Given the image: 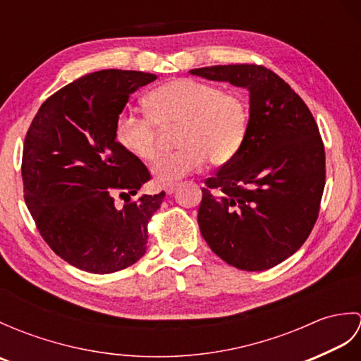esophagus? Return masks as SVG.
Segmentation results:
<instances>
[{
  "label": "esophagus",
  "mask_w": 361,
  "mask_h": 361,
  "mask_svg": "<svg viewBox=\"0 0 361 361\" xmlns=\"http://www.w3.org/2000/svg\"><path fill=\"white\" fill-rule=\"evenodd\" d=\"M178 188V183H167V185H164V190H166V194H173L175 192V189Z\"/></svg>",
  "instance_id": "obj_1"
}]
</instances>
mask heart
Masks as SVG:
<instances>
[{
	"label": "heart",
	"instance_id": "heart-1",
	"mask_svg": "<svg viewBox=\"0 0 361 361\" xmlns=\"http://www.w3.org/2000/svg\"><path fill=\"white\" fill-rule=\"evenodd\" d=\"M149 116L121 111L114 137L126 152L142 161L155 159L159 128L180 126L178 150L161 155L152 167L158 181L169 183L202 171L211 159L221 166L242 149L250 126V106L239 91H224L214 83L173 79L145 97Z\"/></svg>",
	"mask_w": 361,
	"mask_h": 361
}]
</instances>
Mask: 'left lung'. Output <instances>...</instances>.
<instances>
[{
  "label": "left lung",
  "instance_id": "8db88e82",
  "mask_svg": "<svg viewBox=\"0 0 361 361\" xmlns=\"http://www.w3.org/2000/svg\"><path fill=\"white\" fill-rule=\"evenodd\" d=\"M250 91V126L235 158L204 180L198 226L211 250L245 271H264L302 247L317 224L326 153L315 118L262 65L190 70Z\"/></svg>",
  "mask_w": 361,
  "mask_h": 361
}]
</instances>
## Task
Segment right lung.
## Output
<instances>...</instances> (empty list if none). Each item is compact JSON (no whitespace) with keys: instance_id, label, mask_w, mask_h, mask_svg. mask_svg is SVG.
I'll list each match as a JSON object with an SVG mask.
<instances>
[{"instance_id":"add662e5","label":"right lung","mask_w":361,"mask_h":361,"mask_svg":"<svg viewBox=\"0 0 361 361\" xmlns=\"http://www.w3.org/2000/svg\"><path fill=\"white\" fill-rule=\"evenodd\" d=\"M155 79L124 70L83 75L46 99L26 133L27 209L49 248L79 270L109 274L145 255L147 225L166 194L137 195L150 172L118 144L114 121L130 94Z\"/></svg>"}]
</instances>
